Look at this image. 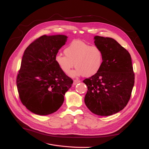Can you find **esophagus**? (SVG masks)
Returning a JSON list of instances; mask_svg holds the SVG:
<instances>
[{
	"instance_id": "obj_1",
	"label": "esophagus",
	"mask_w": 149,
	"mask_h": 149,
	"mask_svg": "<svg viewBox=\"0 0 149 149\" xmlns=\"http://www.w3.org/2000/svg\"><path fill=\"white\" fill-rule=\"evenodd\" d=\"M80 82V80H79V79H75V80H74L73 84H74V86H75V85H77V84H79Z\"/></svg>"
}]
</instances>
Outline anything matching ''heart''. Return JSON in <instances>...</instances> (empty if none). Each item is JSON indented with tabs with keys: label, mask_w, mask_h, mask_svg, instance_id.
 Listing matches in <instances>:
<instances>
[{
	"label": "heart",
	"mask_w": 149,
	"mask_h": 149,
	"mask_svg": "<svg viewBox=\"0 0 149 149\" xmlns=\"http://www.w3.org/2000/svg\"><path fill=\"white\" fill-rule=\"evenodd\" d=\"M65 56L58 54L56 62L64 74H68L74 66L76 69L70 73L71 77L91 76L98 73L104 61L102 50L95 45L91 46L80 40L72 41L64 50Z\"/></svg>",
	"instance_id": "obj_1"
}]
</instances>
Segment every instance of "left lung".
Returning <instances> with one entry per match:
<instances>
[{"instance_id": "left-lung-1", "label": "left lung", "mask_w": 149, "mask_h": 149, "mask_svg": "<svg viewBox=\"0 0 149 149\" xmlns=\"http://www.w3.org/2000/svg\"><path fill=\"white\" fill-rule=\"evenodd\" d=\"M94 40L102 51L104 61L98 73L83 81L88 88L84 102L92 113L109 116L127 105L135 75L129 52L116 40L100 36H95Z\"/></svg>"}]
</instances>
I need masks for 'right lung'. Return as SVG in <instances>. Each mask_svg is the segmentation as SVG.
Instances as JSON below:
<instances>
[{"mask_svg":"<svg viewBox=\"0 0 149 149\" xmlns=\"http://www.w3.org/2000/svg\"><path fill=\"white\" fill-rule=\"evenodd\" d=\"M67 40L64 35H44L24 51L17 87L22 104L32 113L46 116L56 112L72 87L73 80L62 72L55 60Z\"/></svg>","mask_w":149,"mask_h":149,"instance_id":"add662e5","label":"right lung"}]
</instances>
